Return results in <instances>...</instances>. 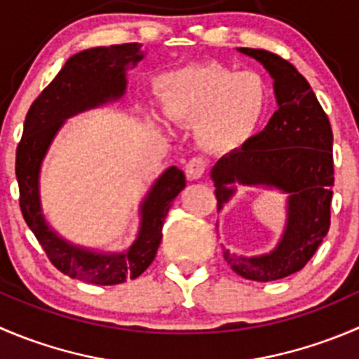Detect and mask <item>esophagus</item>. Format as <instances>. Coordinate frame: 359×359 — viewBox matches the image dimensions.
Here are the masks:
<instances>
[{
    "mask_svg": "<svg viewBox=\"0 0 359 359\" xmlns=\"http://www.w3.org/2000/svg\"><path fill=\"white\" fill-rule=\"evenodd\" d=\"M207 173V165L201 158H193L186 165V175L189 180H198Z\"/></svg>",
    "mask_w": 359,
    "mask_h": 359,
    "instance_id": "obj_1",
    "label": "esophagus"
}]
</instances>
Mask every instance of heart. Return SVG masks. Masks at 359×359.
<instances>
[{"label": "heart", "instance_id": "1", "mask_svg": "<svg viewBox=\"0 0 359 359\" xmlns=\"http://www.w3.org/2000/svg\"><path fill=\"white\" fill-rule=\"evenodd\" d=\"M163 112L175 124H198V142L215 156L238 151L268 110V86L254 72L196 65L159 79Z\"/></svg>", "mask_w": 359, "mask_h": 359}]
</instances>
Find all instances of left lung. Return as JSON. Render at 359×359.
<instances>
[{"label":"left lung","instance_id":"obj_1","mask_svg":"<svg viewBox=\"0 0 359 359\" xmlns=\"http://www.w3.org/2000/svg\"><path fill=\"white\" fill-rule=\"evenodd\" d=\"M256 59L273 79L277 107L263 131L212 168L217 210L235 196L236 186L264 187L287 194L286 226L270 252L240 256L224 249L235 273L268 283L298 272L314 256L330 229L333 196V133L305 76L286 59L261 48H236Z\"/></svg>","mask_w":359,"mask_h":359}]
</instances>
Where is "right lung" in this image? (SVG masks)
Listing matches in <instances>:
<instances>
[{
  "mask_svg": "<svg viewBox=\"0 0 359 359\" xmlns=\"http://www.w3.org/2000/svg\"><path fill=\"white\" fill-rule=\"evenodd\" d=\"M144 55L140 43L95 47L72 55L31 105L17 147L15 175L24 221L59 272L98 286L137 279L147 270L161 243L163 222L172 201L186 187V175L177 166L166 168L142 200L137 238L128 249L107 252L76 245L48 224L40 198L41 163L66 119L123 98L128 69Z\"/></svg>",
  "mask_w": 359,
  "mask_h": 359,
  "instance_id": "obj_1",
  "label": "right lung"
}]
</instances>
